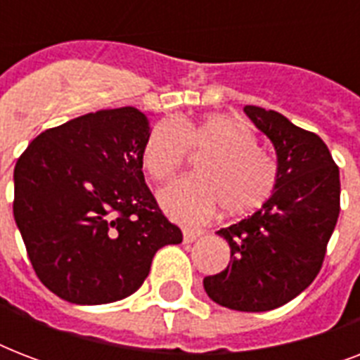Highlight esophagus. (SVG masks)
<instances>
[{
  "label": "esophagus",
  "mask_w": 360,
  "mask_h": 360,
  "mask_svg": "<svg viewBox=\"0 0 360 360\" xmlns=\"http://www.w3.org/2000/svg\"><path fill=\"white\" fill-rule=\"evenodd\" d=\"M203 231L202 230H192V228H185L183 230V237H185L186 243H192V240H196L198 237H202Z\"/></svg>",
  "instance_id": "1"
}]
</instances>
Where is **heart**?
Here are the masks:
<instances>
[{
    "label": "heart",
    "instance_id": "heart-1",
    "mask_svg": "<svg viewBox=\"0 0 360 360\" xmlns=\"http://www.w3.org/2000/svg\"><path fill=\"white\" fill-rule=\"evenodd\" d=\"M194 149L203 155L198 175L175 179L158 192L164 211L175 220L198 224L222 205L245 214L262 207L278 183V166L259 149L256 132L231 115H211L202 123L177 117L157 123L141 147V162L153 179H169Z\"/></svg>",
    "mask_w": 360,
    "mask_h": 360
}]
</instances>
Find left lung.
Masks as SVG:
<instances>
[{
  "mask_svg": "<svg viewBox=\"0 0 360 360\" xmlns=\"http://www.w3.org/2000/svg\"><path fill=\"white\" fill-rule=\"evenodd\" d=\"M245 112L273 141L278 183L259 211L219 231L231 248L230 265L205 276L203 288L220 307L267 312L318 276L340 214V172L318 134L274 110Z\"/></svg>",
  "mask_w": 360,
  "mask_h": 360,
  "instance_id": "1",
  "label": "left lung"
}]
</instances>
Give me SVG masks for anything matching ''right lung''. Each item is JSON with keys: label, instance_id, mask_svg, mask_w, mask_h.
I'll use <instances>...</instances> for the list:
<instances>
[{"label": "right lung", "instance_id": "1", "mask_svg": "<svg viewBox=\"0 0 360 360\" xmlns=\"http://www.w3.org/2000/svg\"><path fill=\"white\" fill-rule=\"evenodd\" d=\"M149 120L132 106L48 129L14 166V220L42 284L75 304L132 295L183 233L141 172Z\"/></svg>", "mask_w": 360, "mask_h": 360}]
</instances>
